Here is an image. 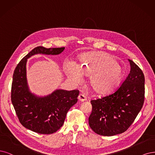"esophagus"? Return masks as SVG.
Segmentation results:
<instances>
[{
    "mask_svg": "<svg viewBox=\"0 0 155 155\" xmlns=\"http://www.w3.org/2000/svg\"><path fill=\"white\" fill-rule=\"evenodd\" d=\"M78 98L79 100V101H84L87 100V98H86V96H85L84 94L83 93H81L79 94Z\"/></svg>",
    "mask_w": 155,
    "mask_h": 155,
    "instance_id": "34e87169",
    "label": "esophagus"
}]
</instances>
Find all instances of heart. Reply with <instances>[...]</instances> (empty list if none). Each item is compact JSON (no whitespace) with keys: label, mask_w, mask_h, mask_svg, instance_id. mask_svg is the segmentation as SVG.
Masks as SVG:
<instances>
[{"label":"heart","mask_w":155,"mask_h":155,"mask_svg":"<svg viewBox=\"0 0 155 155\" xmlns=\"http://www.w3.org/2000/svg\"><path fill=\"white\" fill-rule=\"evenodd\" d=\"M66 73L74 83L82 81V75L90 77L89 84L98 94H109L116 89L124 76L123 68L116 57L104 51H93L82 54L78 67L68 65Z\"/></svg>","instance_id":"heart-1"}]
</instances>
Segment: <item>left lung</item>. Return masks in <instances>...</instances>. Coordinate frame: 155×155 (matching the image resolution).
Wrapping results in <instances>:
<instances>
[{
    "instance_id": "obj_1",
    "label": "left lung",
    "mask_w": 155,
    "mask_h": 155,
    "mask_svg": "<svg viewBox=\"0 0 155 155\" xmlns=\"http://www.w3.org/2000/svg\"><path fill=\"white\" fill-rule=\"evenodd\" d=\"M130 71L115 92L91 100V128L97 134L113 136L127 131L140 111L144 101L145 78L135 63L128 59Z\"/></svg>"
}]
</instances>
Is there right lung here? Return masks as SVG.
<instances>
[{
    "instance_id": "add662e5",
    "label": "right lung",
    "mask_w": 155,
    "mask_h": 155,
    "mask_svg": "<svg viewBox=\"0 0 155 155\" xmlns=\"http://www.w3.org/2000/svg\"><path fill=\"white\" fill-rule=\"evenodd\" d=\"M64 48H34L20 61L15 70L11 101L20 123L34 132L51 134L58 130L64 124L68 110L77 102L79 91L56 89L45 96L32 93L27 80V59L39 54L58 55Z\"/></svg>"
}]
</instances>
